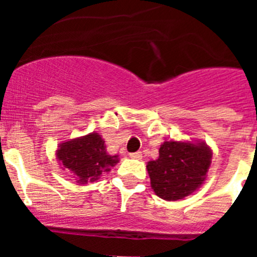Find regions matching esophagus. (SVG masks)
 <instances>
[{
	"label": "esophagus",
	"mask_w": 257,
	"mask_h": 257,
	"mask_svg": "<svg viewBox=\"0 0 257 257\" xmlns=\"http://www.w3.org/2000/svg\"><path fill=\"white\" fill-rule=\"evenodd\" d=\"M130 157L134 158V160H142L143 154L142 152H135V153H130Z\"/></svg>",
	"instance_id": "esophagus-1"
}]
</instances>
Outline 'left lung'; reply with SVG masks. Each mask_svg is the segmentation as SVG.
<instances>
[{"label": "left lung", "instance_id": "left-lung-1", "mask_svg": "<svg viewBox=\"0 0 257 257\" xmlns=\"http://www.w3.org/2000/svg\"><path fill=\"white\" fill-rule=\"evenodd\" d=\"M212 152L205 143L165 142L158 160L147 165L154 193L166 201L192 194L206 180Z\"/></svg>", "mask_w": 257, "mask_h": 257}]
</instances>
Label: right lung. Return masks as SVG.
<instances>
[{
	"mask_svg": "<svg viewBox=\"0 0 257 257\" xmlns=\"http://www.w3.org/2000/svg\"><path fill=\"white\" fill-rule=\"evenodd\" d=\"M56 158L79 184L94 183L118 162V156L106 153L104 140L97 133L61 143L56 151Z\"/></svg>",
	"mask_w": 257,
	"mask_h": 257,
	"instance_id": "add662e5",
	"label": "right lung"
}]
</instances>
